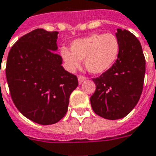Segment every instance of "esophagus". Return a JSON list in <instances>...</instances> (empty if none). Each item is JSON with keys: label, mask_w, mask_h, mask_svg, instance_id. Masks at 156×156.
<instances>
[{"label": "esophagus", "mask_w": 156, "mask_h": 156, "mask_svg": "<svg viewBox=\"0 0 156 156\" xmlns=\"http://www.w3.org/2000/svg\"><path fill=\"white\" fill-rule=\"evenodd\" d=\"M78 82H79V83H83L84 80L87 79V78L84 77V76H83V75H78Z\"/></svg>", "instance_id": "34e87169"}]
</instances>
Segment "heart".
<instances>
[{"label": "heart", "instance_id": "1", "mask_svg": "<svg viewBox=\"0 0 156 156\" xmlns=\"http://www.w3.org/2000/svg\"><path fill=\"white\" fill-rule=\"evenodd\" d=\"M121 43L113 34H92L74 40L71 51L61 50V55L67 67L74 72L80 67V60L90 73L102 74L111 69L119 57Z\"/></svg>", "mask_w": 156, "mask_h": 156}]
</instances>
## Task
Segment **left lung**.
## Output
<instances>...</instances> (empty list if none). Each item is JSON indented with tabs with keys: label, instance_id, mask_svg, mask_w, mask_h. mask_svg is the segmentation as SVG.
Returning a JSON list of instances; mask_svg holds the SVG:
<instances>
[{
	"label": "left lung",
	"instance_id": "8db88e82",
	"mask_svg": "<svg viewBox=\"0 0 156 156\" xmlns=\"http://www.w3.org/2000/svg\"><path fill=\"white\" fill-rule=\"evenodd\" d=\"M119 57L107 72L93 78L96 89L90 97L93 111L109 120L126 116L139 102L145 74V58L139 40L126 29H117Z\"/></svg>",
	"mask_w": 156,
	"mask_h": 156
}]
</instances>
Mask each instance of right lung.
<instances>
[{
  "label": "right lung",
  "instance_id": "right-lung-1",
  "mask_svg": "<svg viewBox=\"0 0 156 156\" xmlns=\"http://www.w3.org/2000/svg\"><path fill=\"white\" fill-rule=\"evenodd\" d=\"M57 31L42 29L22 36L11 48L6 76L14 105L29 120L54 124L67 113L69 98L78 78L62 66L57 50Z\"/></svg>",
  "mask_w": 156,
  "mask_h": 156
}]
</instances>
